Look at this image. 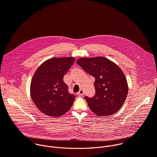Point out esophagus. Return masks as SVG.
Here are the masks:
<instances>
[{
	"mask_svg": "<svg viewBox=\"0 0 157 157\" xmlns=\"http://www.w3.org/2000/svg\"><path fill=\"white\" fill-rule=\"evenodd\" d=\"M84 94V92L82 89H80L78 93V95H79V96H83Z\"/></svg>",
	"mask_w": 157,
	"mask_h": 157,
	"instance_id": "34e87169",
	"label": "esophagus"
}]
</instances>
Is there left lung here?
Returning a JSON list of instances; mask_svg holds the SVG:
<instances>
[{
  "mask_svg": "<svg viewBox=\"0 0 157 157\" xmlns=\"http://www.w3.org/2000/svg\"><path fill=\"white\" fill-rule=\"evenodd\" d=\"M76 63L95 78V95L84 98L89 109L99 116L116 113L128 94L127 79L121 68L104 57L80 58Z\"/></svg>",
  "mask_w": 157,
  "mask_h": 157,
  "instance_id": "left-lung-1",
  "label": "left lung"
}]
</instances>
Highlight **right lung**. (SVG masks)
<instances>
[{"label":"right lung","instance_id":"1","mask_svg":"<svg viewBox=\"0 0 157 157\" xmlns=\"http://www.w3.org/2000/svg\"><path fill=\"white\" fill-rule=\"evenodd\" d=\"M75 61L73 57L49 59L33 75L30 84L31 98L36 107L45 115L61 116L73 105L75 96L69 93L63 77Z\"/></svg>","mask_w":157,"mask_h":157}]
</instances>
